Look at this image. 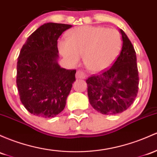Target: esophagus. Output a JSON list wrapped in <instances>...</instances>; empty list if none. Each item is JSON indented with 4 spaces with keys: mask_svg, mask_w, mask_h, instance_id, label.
<instances>
[{
    "mask_svg": "<svg viewBox=\"0 0 157 157\" xmlns=\"http://www.w3.org/2000/svg\"><path fill=\"white\" fill-rule=\"evenodd\" d=\"M76 77H77V79H86V75L84 73L83 71L78 70L77 71V73H76Z\"/></svg>",
    "mask_w": 157,
    "mask_h": 157,
    "instance_id": "obj_1",
    "label": "esophagus"
}]
</instances>
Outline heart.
<instances>
[{
  "instance_id": "heart-1",
  "label": "heart",
  "mask_w": 157,
  "mask_h": 157,
  "mask_svg": "<svg viewBox=\"0 0 157 157\" xmlns=\"http://www.w3.org/2000/svg\"><path fill=\"white\" fill-rule=\"evenodd\" d=\"M122 37L115 29L104 27L83 26L72 29L67 34L66 42H60L63 56L71 64L83 62L91 71H104L113 64L122 48Z\"/></svg>"
}]
</instances>
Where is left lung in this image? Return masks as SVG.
<instances>
[{"label": "left lung", "instance_id": "obj_1", "mask_svg": "<svg viewBox=\"0 0 157 157\" xmlns=\"http://www.w3.org/2000/svg\"><path fill=\"white\" fill-rule=\"evenodd\" d=\"M121 51L113 65L86 80L88 97L94 109L115 115L131 106L139 90L136 54L131 42L121 29Z\"/></svg>", "mask_w": 157, "mask_h": 157}]
</instances>
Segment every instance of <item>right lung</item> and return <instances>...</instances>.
I'll list each match as a JSON object with an SVG mask.
<instances>
[{
    "mask_svg": "<svg viewBox=\"0 0 157 157\" xmlns=\"http://www.w3.org/2000/svg\"><path fill=\"white\" fill-rule=\"evenodd\" d=\"M70 25L47 23L27 38L17 62L16 83L22 104L31 114L53 118L64 109L76 70L58 65L57 40Z\"/></svg>",
    "mask_w": 157,
    "mask_h": 157,
    "instance_id": "obj_1",
    "label": "right lung"
}]
</instances>
